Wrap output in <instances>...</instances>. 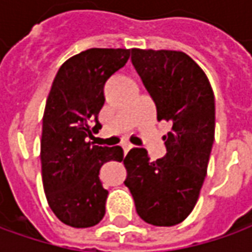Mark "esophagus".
Wrapping results in <instances>:
<instances>
[{"label": "esophagus", "instance_id": "obj_1", "mask_svg": "<svg viewBox=\"0 0 252 252\" xmlns=\"http://www.w3.org/2000/svg\"><path fill=\"white\" fill-rule=\"evenodd\" d=\"M133 148V145H130V144H126V145H123V151H125V154H127L130 149Z\"/></svg>", "mask_w": 252, "mask_h": 252}]
</instances>
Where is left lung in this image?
Instances as JSON below:
<instances>
[{
	"label": "left lung",
	"instance_id": "8db88e82",
	"mask_svg": "<svg viewBox=\"0 0 252 252\" xmlns=\"http://www.w3.org/2000/svg\"><path fill=\"white\" fill-rule=\"evenodd\" d=\"M131 63L155 101L158 121L169 122L171 130L163 137L166 156L151 162L144 148L126 155L125 185L141 220L173 226L192 213L207 174L214 93L204 71L184 52L131 49Z\"/></svg>",
	"mask_w": 252,
	"mask_h": 252
}]
</instances>
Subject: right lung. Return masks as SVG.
<instances>
[{
  "label": "right lung",
  "mask_w": 252,
  "mask_h": 252,
  "mask_svg": "<svg viewBox=\"0 0 252 252\" xmlns=\"http://www.w3.org/2000/svg\"><path fill=\"white\" fill-rule=\"evenodd\" d=\"M130 49L92 48L59 68L45 105L41 138L43 190L49 207L72 228H90L103 220L108 190L98 178L109 160L122 162L121 147L89 141L101 129L104 85L127 63Z\"/></svg>",
  "instance_id": "1"
}]
</instances>
